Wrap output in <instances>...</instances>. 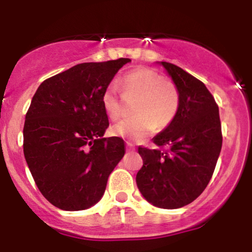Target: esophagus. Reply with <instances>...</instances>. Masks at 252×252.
<instances>
[{
    "mask_svg": "<svg viewBox=\"0 0 252 252\" xmlns=\"http://www.w3.org/2000/svg\"><path fill=\"white\" fill-rule=\"evenodd\" d=\"M126 146H128V150H131V152L134 150V147H132V144L130 142H126Z\"/></svg>",
    "mask_w": 252,
    "mask_h": 252,
    "instance_id": "34e87169",
    "label": "esophagus"
}]
</instances>
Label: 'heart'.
<instances>
[{"instance_id":"obj_1","label":"heart","mask_w":252,"mask_h":252,"mask_svg":"<svg viewBox=\"0 0 252 252\" xmlns=\"http://www.w3.org/2000/svg\"><path fill=\"white\" fill-rule=\"evenodd\" d=\"M121 86L126 99L137 98L134 106L136 116L114 124V134L141 141L152 134L156 126L164 128L175 117L179 108L178 90L154 70L140 67L130 71L123 76ZM102 103L111 120L122 115V97L115 85L105 89Z\"/></svg>"}]
</instances>
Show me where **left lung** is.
<instances>
[{
  "mask_svg": "<svg viewBox=\"0 0 252 252\" xmlns=\"http://www.w3.org/2000/svg\"><path fill=\"white\" fill-rule=\"evenodd\" d=\"M179 92L175 117L153 138L158 148L138 147L143 160L138 190L160 209H180L204 192L221 150V126L215 98L204 83L166 62H156Z\"/></svg>",
  "mask_w": 252,
  "mask_h": 252,
  "instance_id": "left-lung-1",
  "label": "left lung"
}]
</instances>
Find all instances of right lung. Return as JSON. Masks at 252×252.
Segmentation results:
<instances>
[{"instance_id":"add662e5","label":"right lung","mask_w":252,"mask_h":252,"mask_svg":"<svg viewBox=\"0 0 252 252\" xmlns=\"http://www.w3.org/2000/svg\"><path fill=\"white\" fill-rule=\"evenodd\" d=\"M126 58L84 63L40 84L24 126V154L41 194L58 209L82 211L102 199L126 153L109 126L102 96Z\"/></svg>"}]
</instances>
